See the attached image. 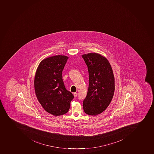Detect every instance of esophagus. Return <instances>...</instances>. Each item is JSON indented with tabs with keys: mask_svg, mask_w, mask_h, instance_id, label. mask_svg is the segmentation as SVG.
Masks as SVG:
<instances>
[{
	"mask_svg": "<svg viewBox=\"0 0 154 154\" xmlns=\"http://www.w3.org/2000/svg\"><path fill=\"white\" fill-rule=\"evenodd\" d=\"M74 97H76L77 96H78V93H74Z\"/></svg>",
	"mask_w": 154,
	"mask_h": 154,
	"instance_id": "obj_1",
	"label": "esophagus"
}]
</instances>
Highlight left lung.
I'll use <instances>...</instances> for the list:
<instances>
[{
    "label": "left lung",
    "instance_id": "obj_1",
    "mask_svg": "<svg viewBox=\"0 0 154 154\" xmlns=\"http://www.w3.org/2000/svg\"><path fill=\"white\" fill-rule=\"evenodd\" d=\"M89 72V87L83 102L86 114L97 115L106 110L115 91V78L107 58L99 54H83Z\"/></svg>",
    "mask_w": 154,
    "mask_h": 154
}]
</instances>
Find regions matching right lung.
Listing matches in <instances>:
<instances>
[{
    "label": "right lung",
    "mask_w": 154,
    "mask_h": 154,
    "mask_svg": "<svg viewBox=\"0 0 154 154\" xmlns=\"http://www.w3.org/2000/svg\"><path fill=\"white\" fill-rule=\"evenodd\" d=\"M68 57L55 56L40 62L34 80L35 93L46 111L55 116L68 111L74 97L66 90L62 72Z\"/></svg>",
    "instance_id": "1"
}]
</instances>
